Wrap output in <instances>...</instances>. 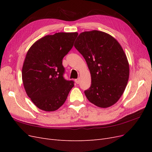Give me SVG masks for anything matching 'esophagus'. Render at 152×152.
Instances as JSON below:
<instances>
[{"instance_id":"1","label":"esophagus","mask_w":152,"mask_h":152,"mask_svg":"<svg viewBox=\"0 0 152 152\" xmlns=\"http://www.w3.org/2000/svg\"><path fill=\"white\" fill-rule=\"evenodd\" d=\"M75 82H76V84H79L80 83V79H75Z\"/></svg>"}]
</instances>
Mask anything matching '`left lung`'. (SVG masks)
Instances as JSON below:
<instances>
[{"label":"left lung","mask_w":152,"mask_h":152,"mask_svg":"<svg viewBox=\"0 0 152 152\" xmlns=\"http://www.w3.org/2000/svg\"><path fill=\"white\" fill-rule=\"evenodd\" d=\"M89 69L91 85L84 93L89 102L108 108L121 98L129 77L126 54L118 41L104 31L80 33L74 44Z\"/></svg>","instance_id":"obj_1"}]
</instances>
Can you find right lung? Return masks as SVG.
<instances>
[{
    "instance_id": "1",
    "label": "right lung",
    "mask_w": 152,
    "mask_h": 152,
    "mask_svg": "<svg viewBox=\"0 0 152 152\" xmlns=\"http://www.w3.org/2000/svg\"><path fill=\"white\" fill-rule=\"evenodd\" d=\"M77 32H59L37 40L30 48L22 67L26 94L39 109L53 112L65 102L73 82L63 77L64 56L70 51Z\"/></svg>"
}]
</instances>
